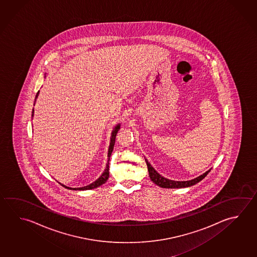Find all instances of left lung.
Here are the masks:
<instances>
[{
  "label": "left lung",
  "instance_id": "obj_1",
  "mask_svg": "<svg viewBox=\"0 0 257 257\" xmlns=\"http://www.w3.org/2000/svg\"><path fill=\"white\" fill-rule=\"evenodd\" d=\"M145 162L148 167L149 176H150L152 181L158 185L159 187L165 188V189H180V188H187V187L193 186V185L198 183L200 180H202L208 174V172L211 171V169H210L206 171L202 175L198 176V178H195L193 180H187V181H175V180H169V179L162 177L161 174H159L157 171H155V169L150 164V162L146 159H145Z\"/></svg>",
  "mask_w": 257,
  "mask_h": 257
}]
</instances>
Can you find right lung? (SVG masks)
I'll use <instances>...</instances> for the list:
<instances>
[{"label":"right lung","mask_w":257,"mask_h":257,"mask_svg":"<svg viewBox=\"0 0 257 257\" xmlns=\"http://www.w3.org/2000/svg\"><path fill=\"white\" fill-rule=\"evenodd\" d=\"M39 92H40V91H39ZM39 92L37 93L35 100L37 99V97H38V95H39ZM33 114H34V110H32V116H33ZM119 129H120V123H118L117 125L114 127V129H113V132H112V135H111V142H110V145H109L108 155H107V157H108V160H107V164H106L105 170H104V172H103V174L100 176L99 179H97V180H95V182H93V183H91V184L87 185V186H85V187H82V188H69V187H67V186L61 184V183H59V184L61 185V186H63V187H65V188H67V189H74V190H87V189H95V188L100 187L101 185H103L104 183H105V182H106V180H108L109 161H110V157H111V154H112V152H113V146H114V143H115V137H116V135H117Z\"/></svg>","instance_id":"right-lung-1"}]
</instances>
